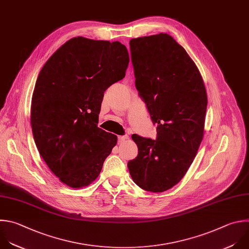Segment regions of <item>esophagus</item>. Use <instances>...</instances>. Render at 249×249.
<instances>
[{"label":"esophagus","instance_id":"34e87169","mask_svg":"<svg viewBox=\"0 0 249 249\" xmlns=\"http://www.w3.org/2000/svg\"><path fill=\"white\" fill-rule=\"evenodd\" d=\"M128 139V136H118V142H124V141H126Z\"/></svg>","mask_w":249,"mask_h":249}]
</instances>
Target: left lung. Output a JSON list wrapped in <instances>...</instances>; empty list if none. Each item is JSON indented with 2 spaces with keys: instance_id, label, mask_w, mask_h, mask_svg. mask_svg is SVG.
I'll return each mask as SVG.
<instances>
[{
  "instance_id": "8db88e82",
  "label": "left lung",
  "mask_w": 249,
  "mask_h": 249,
  "mask_svg": "<svg viewBox=\"0 0 249 249\" xmlns=\"http://www.w3.org/2000/svg\"><path fill=\"white\" fill-rule=\"evenodd\" d=\"M136 88L146 104L157 139L136 134L138 155L128 162L133 181L151 193L173 188L186 175L204 135L207 94L202 76L166 33L130 40Z\"/></svg>"
}]
</instances>
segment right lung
Returning <instances> with one entry per match:
<instances>
[{
    "instance_id": "obj_1",
    "label": "right lung",
    "mask_w": 249,
    "mask_h": 249,
    "mask_svg": "<svg viewBox=\"0 0 249 249\" xmlns=\"http://www.w3.org/2000/svg\"><path fill=\"white\" fill-rule=\"evenodd\" d=\"M130 58L118 41L74 37L42 67L30 122L37 148L61 183L80 189L100 175L117 136L98 127L106 90L125 77Z\"/></svg>"
}]
</instances>
